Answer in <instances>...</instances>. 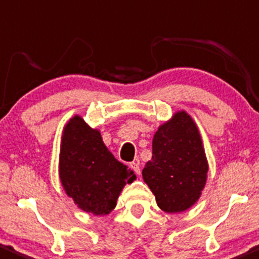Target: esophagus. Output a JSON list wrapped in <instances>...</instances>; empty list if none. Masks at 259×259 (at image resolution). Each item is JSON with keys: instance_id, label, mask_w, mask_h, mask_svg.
<instances>
[{"instance_id": "obj_1", "label": "esophagus", "mask_w": 259, "mask_h": 259, "mask_svg": "<svg viewBox=\"0 0 259 259\" xmlns=\"http://www.w3.org/2000/svg\"><path fill=\"white\" fill-rule=\"evenodd\" d=\"M130 167L135 170L136 175H141V168H140V164H138L137 161H133L130 163Z\"/></svg>"}]
</instances>
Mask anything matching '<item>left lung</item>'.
<instances>
[{
    "instance_id": "left-lung-1",
    "label": "left lung",
    "mask_w": 259,
    "mask_h": 259,
    "mask_svg": "<svg viewBox=\"0 0 259 259\" xmlns=\"http://www.w3.org/2000/svg\"><path fill=\"white\" fill-rule=\"evenodd\" d=\"M206 154L193 119L178 112L154 133L152 159L142 170L161 209L183 212L196 203L207 180Z\"/></svg>"
}]
</instances>
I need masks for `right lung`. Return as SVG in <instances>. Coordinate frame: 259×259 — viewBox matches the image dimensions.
Segmentation results:
<instances>
[{
    "label": "right lung",
    "mask_w": 259,
    "mask_h": 259,
    "mask_svg": "<svg viewBox=\"0 0 259 259\" xmlns=\"http://www.w3.org/2000/svg\"><path fill=\"white\" fill-rule=\"evenodd\" d=\"M60 178L66 193L79 208L102 215L116 207L122 188L136 176L114 158L97 130L74 116L63 131Z\"/></svg>",
    "instance_id": "right-lung-1"
}]
</instances>
